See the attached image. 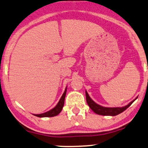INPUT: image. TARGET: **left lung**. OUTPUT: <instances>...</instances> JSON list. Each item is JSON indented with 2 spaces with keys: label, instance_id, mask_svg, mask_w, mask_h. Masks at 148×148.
<instances>
[{
  "label": "left lung",
  "instance_id": "left-lung-1",
  "mask_svg": "<svg viewBox=\"0 0 148 148\" xmlns=\"http://www.w3.org/2000/svg\"><path fill=\"white\" fill-rule=\"evenodd\" d=\"M86 102H87L88 105L89 106V107L91 109V110H93V112H95V114H99V115H102V116H114L124 112L125 109H127L128 107H129L133 103L134 101L136 98L134 100H133V101H132L130 103L128 104L127 105L125 106V107H113V108L112 107H104L98 105V104H96L95 102H93V100H91L86 91Z\"/></svg>",
  "mask_w": 148,
  "mask_h": 148
}]
</instances>
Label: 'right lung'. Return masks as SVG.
Instances as JSON below:
<instances>
[{
	"mask_svg": "<svg viewBox=\"0 0 148 148\" xmlns=\"http://www.w3.org/2000/svg\"><path fill=\"white\" fill-rule=\"evenodd\" d=\"M66 93V88L65 91H64V93L62 95V98H60V101H59L57 105L54 107L53 109H52L51 110L48 111L46 113H43V114H34V116H37V117H53V116H55L58 115L61 112V111L62 110V108L64 107V100H65V96Z\"/></svg>",
	"mask_w": 148,
	"mask_h": 148,
	"instance_id": "right-lung-1",
	"label": "right lung"
}]
</instances>
